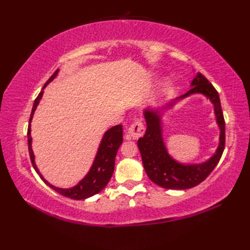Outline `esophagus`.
Masks as SVG:
<instances>
[{"mask_svg":"<svg viewBox=\"0 0 250 250\" xmlns=\"http://www.w3.org/2000/svg\"><path fill=\"white\" fill-rule=\"evenodd\" d=\"M145 132V128L143 125V122L141 120H136L130 125L128 129V139L130 140H136L141 137Z\"/></svg>","mask_w":250,"mask_h":250,"instance_id":"1","label":"esophagus"}]
</instances>
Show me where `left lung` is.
<instances>
[{"instance_id":"left-lung-1","label":"left lung","mask_w":250,"mask_h":250,"mask_svg":"<svg viewBox=\"0 0 250 250\" xmlns=\"http://www.w3.org/2000/svg\"><path fill=\"white\" fill-rule=\"evenodd\" d=\"M190 90L180 97L161 106H147L143 109L146 120V132L137 141L147 176L152 183L166 189L185 190L195 187L208 176L218 164L225 149V119L221 110L219 94L201 73H196L190 83ZM193 94H202L214 106L216 123L220 128V143L215 152L200 164H184L168 153L163 139V117L180 100Z\"/></svg>"}]
</instances>
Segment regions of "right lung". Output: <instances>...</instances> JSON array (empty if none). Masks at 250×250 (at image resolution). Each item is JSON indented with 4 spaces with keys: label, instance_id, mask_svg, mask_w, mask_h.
Wrapping results in <instances>:
<instances>
[{
    "label": "right lung",
    "instance_id": "right-lung-1",
    "mask_svg": "<svg viewBox=\"0 0 250 250\" xmlns=\"http://www.w3.org/2000/svg\"><path fill=\"white\" fill-rule=\"evenodd\" d=\"M58 73H59V68H58V70L54 73V75L48 79V82L44 84L42 91L40 92L39 95H37V98L34 101L33 108H32L31 116H30L29 128H28V145H29L30 158H31L32 166H33L36 173L40 175L41 179L43 180L47 186H49L51 189H54L58 193H60L63 196H66V198H70L73 200H84V199L90 198V196L99 193L100 191H102L105 188V186L108 184L111 175L114 173L115 158L117 155V151H118L120 145L122 144V140H124L122 139V125H115L113 128L108 129L103 134L102 140L100 142L98 151L95 153L92 166L90 167L89 171L86 175H84V177L82 180H79L75 186H73L71 188H59L47 182L43 175H42V173L40 172V169L35 163V156H34L33 149H32L31 122H32V119H33L36 107L39 106L42 98H43L44 89L47 87V84L50 83L57 77Z\"/></svg>",
    "mask_w": 250,
    "mask_h": 250
}]
</instances>
